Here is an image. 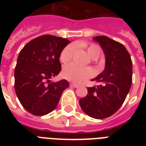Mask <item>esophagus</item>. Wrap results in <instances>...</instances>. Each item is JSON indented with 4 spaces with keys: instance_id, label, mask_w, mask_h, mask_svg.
I'll return each mask as SVG.
<instances>
[{
    "instance_id": "esophagus-1",
    "label": "esophagus",
    "mask_w": 146,
    "mask_h": 146,
    "mask_svg": "<svg viewBox=\"0 0 146 146\" xmlns=\"http://www.w3.org/2000/svg\"><path fill=\"white\" fill-rule=\"evenodd\" d=\"M70 85V86L74 87V88H78V87H79V85L75 84V83H73V82H71V83Z\"/></svg>"
}]
</instances>
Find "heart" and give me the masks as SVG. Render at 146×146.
I'll return each mask as SVG.
<instances>
[{
	"mask_svg": "<svg viewBox=\"0 0 146 146\" xmlns=\"http://www.w3.org/2000/svg\"><path fill=\"white\" fill-rule=\"evenodd\" d=\"M82 47L86 48L87 53L94 60L98 59L101 55V48L96 44H82ZM76 46L74 44H68L62 50L60 54V60L63 64H67L73 58L75 53ZM93 70L90 67H82L79 66L74 64H70L64 67L63 76L65 79L76 83H81L87 79L93 76Z\"/></svg>",
	"mask_w": 146,
	"mask_h": 146,
	"instance_id": "1",
	"label": "heart"
}]
</instances>
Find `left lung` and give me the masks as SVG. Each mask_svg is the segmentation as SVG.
Returning a JSON list of instances; mask_svg holds the SVG:
<instances>
[{
	"instance_id": "obj_1",
	"label": "left lung",
	"mask_w": 146,
	"mask_h": 146,
	"mask_svg": "<svg viewBox=\"0 0 146 146\" xmlns=\"http://www.w3.org/2000/svg\"><path fill=\"white\" fill-rule=\"evenodd\" d=\"M105 54V69L92 81L98 86L88 87L80 100L82 111L91 117L104 119L113 115L124 102L132 84L133 63L123 44L102 35L93 38Z\"/></svg>"
}]
</instances>
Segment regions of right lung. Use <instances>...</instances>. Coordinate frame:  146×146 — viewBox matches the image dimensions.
<instances>
[{"instance_id": "add662e5", "label": "right lung", "mask_w": 146, "mask_h": 146, "mask_svg": "<svg viewBox=\"0 0 146 146\" xmlns=\"http://www.w3.org/2000/svg\"><path fill=\"white\" fill-rule=\"evenodd\" d=\"M69 43L64 38L41 35L19 52L14 72L15 91L23 107L33 115H45L54 111L69 86L65 80H49L61 70L60 54Z\"/></svg>"}]
</instances>
